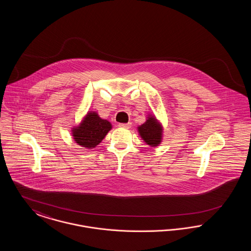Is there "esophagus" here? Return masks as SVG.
Returning <instances> with one entry per match:
<instances>
[{
    "label": "esophagus",
    "instance_id": "esophagus-1",
    "mask_svg": "<svg viewBox=\"0 0 251 251\" xmlns=\"http://www.w3.org/2000/svg\"><path fill=\"white\" fill-rule=\"evenodd\" d=\"M119 126L121 127V128L129 129V128H131V122H129V123H120V124H119Z\"/></svg>",
    "mask_w": 251,
    "mask_h": 251
}]
</instances>
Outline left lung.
<instances>
[{
    "mask_svg": "<svg viewBox=\"0 0 251 251\" xmlns=\"http://www.w3.org/2000/svg\"><path fill=\"white\" fill-rule=\"evenodd\" d=\"M138 131L144 141L151 147H156L162 141L163 128L154 117H149L147 121L138 127Z\"/></svg>",
    "mask_w": 251,
    "mask_h": 251,
    "instance_id": "1",
    "label": "left lung"
}]
</instances>
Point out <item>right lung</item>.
Listing matches in <instances>:
<instances>
[{
	"instance_id": "1",
	"label": "right lung",
	"mask_w": 251,
	"mask_h": 251,
	"mask_svg": "<svg viewBox=\"0 0 251 251\" xmlns=\"http://www.w3.org/2000/svg\"><path fill=\"white\" fill-rule=\"evenodd\" d=\"M111 129L112 125L108 120L100 119L96 112H90L78 127L73 128L72 134L78 145L92 149L102 141Z\"/></svg>"
}]
</instances>
